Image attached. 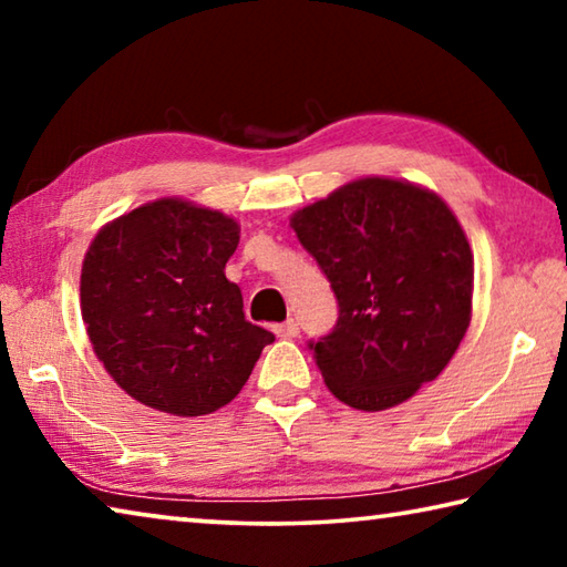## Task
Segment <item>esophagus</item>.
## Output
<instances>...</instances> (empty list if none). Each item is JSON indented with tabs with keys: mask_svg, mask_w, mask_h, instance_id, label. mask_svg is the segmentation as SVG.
<instances>
[{
	"mask_svg": "<svg viewBox=\"0 0 567 567\" xmlns=\"http://www.w3.org/2000/svg\"><path fill=\"white\" fill-rule=\"evenodd\" d=\"M272 332L277 338H297V334H300V324H297L295 318H287L280 324H272Z\"/></svg>",
	"mask_w": 567,
	"mask_h": 567,
	"instance_id": "esophagus-1",
	"label": "esophagus"
}]
</instances>
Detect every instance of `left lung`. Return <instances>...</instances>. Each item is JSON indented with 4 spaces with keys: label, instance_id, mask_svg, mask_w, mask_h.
Returning a JSON list of instances; mask_svg holds the SVG:
<instances>
[{
    "label": "left lung",
    "instance_id": "1",
    "mask_svg": "<svg viewBox=\"0 0 567 567\" xmlns=\"http://www.w3.org/2000/svg\"><path fill=\"white\" fill-rule=\"evenodd\" d=\"M292 229L338 297L334 328L307 342L332 395L375 412L433 382L473 300V252L443 199L368 177L300 209Z\"/></svg>",
    "mask_w": 567,
    "mask_h": 567
}]
</instances>
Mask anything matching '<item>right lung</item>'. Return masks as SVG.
Masks as SVG:
<instances>
[{"label":"right lung","mask_w":567,"mask_h":567,"mask_svg":"<svg viewBox=\"0 0 567 567\" xmlns=\"http://www.w3.org/2000/svg\"><path fill=\"white\" fill-rule=\"evenodd\" d=\"M235 219L157 199L100 229L82 265V318L112 380L142 405L197 417L225 408L275 334L245 320L225 277Z\"/></svg>","instance_id":"right-lung-1"}]
</instances>
